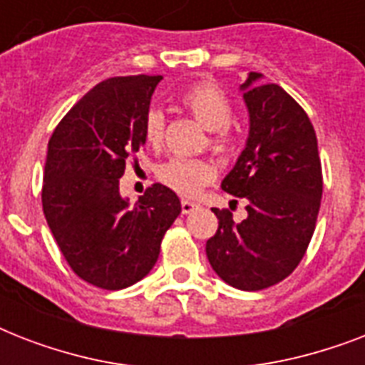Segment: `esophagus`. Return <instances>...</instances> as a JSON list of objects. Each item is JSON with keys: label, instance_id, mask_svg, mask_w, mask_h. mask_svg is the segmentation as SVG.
I'll list each match as a JSON object with an SVG mask.
<instances>
[{"label": "esophagus", "instance_id": "esophagus-1", "mask_svg": "<svg viewBox=\"0 0 365 365\" xmlns=\"http://www.w3.org/2000/svg\"><path fill=\"white\" fill-rule=\"evenodd\" d=\"M195 208H199V202H193V200H187V199L182 200V212H183V214H189V212H193Z\"/></svg>", "mask_w": 365, "mask_h": 365}]
</instances>
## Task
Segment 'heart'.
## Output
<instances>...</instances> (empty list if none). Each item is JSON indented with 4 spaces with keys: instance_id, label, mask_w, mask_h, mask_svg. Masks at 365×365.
I'll return each instance as SVG.
<instances>
[{
    "instance_id": "1",
    "label": "heart",
    "mask_w": 365,
    "mask_h": 365,
    "mask_svg": "<svg viewBox=\"0 0 365 365\" xmlns=\"http://www.w3.org/2000/svg\"><path fill=\"white\" fill-rule=\"evenodd\" d=\"M183 108L212 132V148L216 151H225L231 145L229 123L233 119V106L229 102L222 88L210 83H199L187 88L182 96ZM145 138L151 145H159L165 138V113L160 110H151L145 117ZM216 176L214 166L202 159H185L174 157L159 168V178L185 197H195L206 183Z\"/></svg>"
}]
</instances>
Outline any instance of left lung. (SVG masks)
<instances>
[{
  "mask_svg": "<svg viewBox=\"0 0 365 365\" xmlns=\"http://www.w3.org/2000/svg\"><path fill=\"white\" fill-rule=\"evenodd\" d=\"M248 110L246 145L222 189L248 200L235 222L217 210V231L206 240L212 269L233 288L274 286L299 265L317 225L322 166L311 119L282 87L250 71L240 85Z\"/></svg>",
  "mask_w": 365,
  "mask_h": 365,
  "instance_id": "8db88e82",
  "label": "left lung"
}]
</instances>
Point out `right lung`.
Returning a JSON list of instances; mask_svg holds the SVG:
<instances>
[{
	"label": "right lung",
	"instance_id": "add662e5",
	"mask_svg": "<svg viewBox=\"0 0 365 365\" xmlns=\"http://www.w3.org/2000/svg\"><path fill=\"white\" fill-rule=\"evenodd\" d=\"M160 76L111 77L71 108L48 140L43 214L68 265L102 289L128 288L157 263L182 205L155 183L136 200L119 193L126 159L145 143V117Z\"/></svg>",
	"mask_w": 365,
	"mask_h": 365
}]
</instances>
